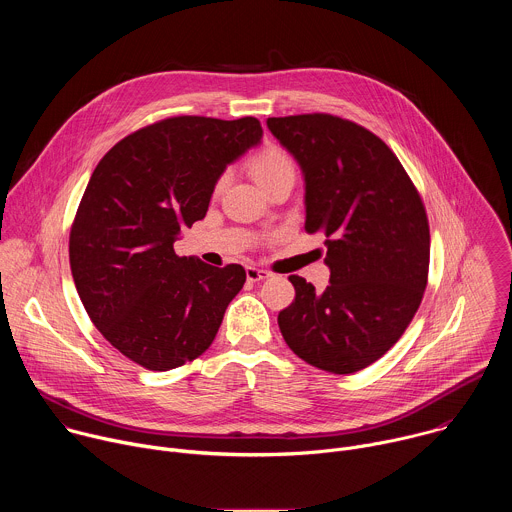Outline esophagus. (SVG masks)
<instances>
[{"mask_svg": "<svg viewBox=\"0 0 512 512\" xmlns=\"http://www.w3.org/2000/svg\"><path fill=\"white\" fill-rule=\"evenodd\" d=\"M267 277H271V271H267L263 267H255V265L247 267V279L249 281H263Z\"/></svg>", "mask_w": 512, "mask_h": 512, "instance_id": "obj_1", "label": "esophagus"}]
</instances>
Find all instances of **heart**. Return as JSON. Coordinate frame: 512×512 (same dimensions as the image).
Returning <instances> with one entry per match:
<instances>
[{"label":"heart","instance_id":"b5f03b06","mask_svg":"<svg viewBox=\"0 0 512 512\" xmlns=\"http://www.w3.org/2000/svg\"><path fill=\"white\" fill-rule=\"evenodd\" d=\"M251 176L265 188L281 178H296V164L279 145H265L249 162Z\"/></svg>","mask_w":512,"mask_h":512}]
</instances>
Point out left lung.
Segmentation results:
<instances>
[{
	"label": "left lung",
	"mask_w": 512,
	"mask_h": 512,
	"mask_svg": "<svg viewBox=\"0 0 512 512\" xmlns=\"http://www.w3.org/2000/svg\"><path fill=\"white\" fill-rule=\"evenodd\" d=\"M306 178V233L326 237L330 285L289 275L296 300L279 312L287 346L316 369L350 375L379 360L411 324L427 285L423 200L389 145L330 115L269 117Z\"/></svg>",
	"instance_id": "8db88e82"
}]
</instances>
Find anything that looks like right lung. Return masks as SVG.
<instances>
[{"label":"right lung","mask_w":512,"mask_h":512,"mask_svg":"<svg viewBox=\"0 0 512 512\" xmlns=\"http://www.w3.org/2000/svg\"><path fill=\"white\" fill-rule=\"evenodd\" d=\"M263 135L255 117L180 115L145 125L97 164L68 237L70 271L95 328L148 371L198 358L247 273L174 251L216 180Z\"/></svg>","instance_id":"obj_1"}]
</instances>
